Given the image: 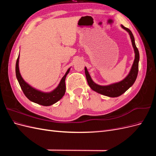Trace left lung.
I'll use <instances>...</instances> for the list:
<instances>
[{"label":"left lung","instance_id":"8db88e82","mask_svg":"<svg viewBox=\"0 0 156 156\" xmlns=\"http://www.w3.org/2000/svg\"><path fill=\"white\" fill-rule=\"evenodd\" d=\"M121 27L129 33L131 40L132 45H133L135 52V59L133 61V65H132L129 73L127 74V76L123 80H122V81L119 82L110 84H108V85L102 86L100 85V84H98L93 81V80L92 79L90 75L88 72L87 67H84V72H85L86 77L89 87H90L91 89H92L94 91H95L99 94H101L102 95L111 98H116L121 96L122 94H123L126 90H127L133 85L136 79V77H137L139 71V53L135 43L134 36L133 34H132L131 31L127 29V28L124 27L122 25Z\"/></svg>","mask_w":156,"mask_h":156}]
</instances>
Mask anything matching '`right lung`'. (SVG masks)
I'll use <instances>...</instances> for the list:
<instances>
[{"instance_id":"1","label":"right lung","mask_w":156,"mask_h":156,"mask_svg":"<svg viewBox=\"0 0 156 156\" xmlns=\"http://www.w3.org/2000/svg\"><path fill=\"white\" fill-rule=\"evenodd\" d=\"M19 60H20V54H19L16 64V77L23 93L30 101L41 105L50 106L59 101L64 96L66 92L65 79L66 75L69 72L71 68L66 72L62 79L60 80L57 87L49 92H44L32 87L23 79L20 72V68H19Z\"/></svg>"}]
</instances>
